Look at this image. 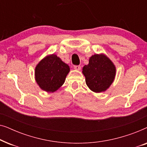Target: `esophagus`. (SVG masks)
<instances>
[{"mask_svg":"<svg viewBox=\"0 0 147 147\" xmlns=\"http://www.w3.org/2000/svg\"><path fill=\"white\" fill-rule=\"evenodd\" d=\"M74 68L76 70H80V69H81V66H80V65H74Z\"/></svg>","mask_w":147,"mask_h":147,"instance_id":"esophagus-1","label":"esophagus"}]
</instances>
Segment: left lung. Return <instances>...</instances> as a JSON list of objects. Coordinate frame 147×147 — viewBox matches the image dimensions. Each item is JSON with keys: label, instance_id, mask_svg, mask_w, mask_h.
<instances>
[{"label": "left lung", "instance_id": "obj_1", "mask_svg": "<svg viewBox=\"0 0 147 147\" xmlns=\"http://www.w3.org/2000/svg\"><path fill=\"white\" fill-rule=\"evenodd\" d=\"M82 69L88 88L96 93L106 91L113 82L116 75L115 66L104 54L92 55L88 65H84Z\"/></svg>", "mask_w": 147, "mask_h": 147}]
</instances>
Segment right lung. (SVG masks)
<instances>
[{
  "mask_svg": "<svg viewBox=\"0 0 147 147\" xmlns=\"http://www.w3.org/2000/svg\"><path fill=\"white\" fill-rule=\"evenodd\" d=\"M69 67L56 55H48L35 67V80L44 91L54 92L65 82Z\"/></svg>",
  "mask_w": 147,
  "mask_h": 147,
  "instance_id": "obj_1",
  "label": "right lung"
}]
</instances>
